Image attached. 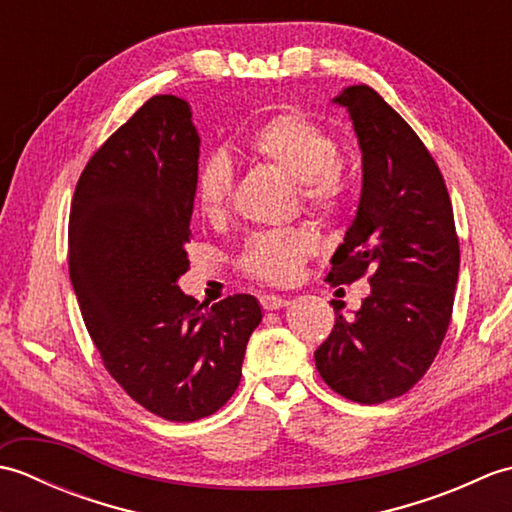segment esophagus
I'll list each match as a JSON object with an SVG mask.
<instances>
[{
  "label": "esophagus",
  "mask_w": 512,
  "mask_h": 512,
  "mask_svg": "<svg viewBox=\"0 0 512 512\" xmlns=\"http://www.w3.org/2000/svg\"><path fill=\"white\" fill-rule=\"evenodd\" d=\"M259 303H262L264 310H279V308H286L290 301L286 297H279V295H262L259 297Z\"/></svg>",
  "instance_id": "esophagus-1"
}]
</instances>
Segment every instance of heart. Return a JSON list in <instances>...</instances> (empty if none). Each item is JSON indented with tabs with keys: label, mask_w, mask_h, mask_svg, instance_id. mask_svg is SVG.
Here are the masks:
<instances>
[{
	"label": "heart",
	"mask_w": 512,
	"mask_h": 512,
	"mask_svg": "<svg viewBox=\"0 0 512 512\" xmlns=\"http://www.w3.org/2000/svg\"><path fill=\"white\" fill-rule=\"evenodd\" d=\"M246 149L299 182L303 204L325 220H336L347 206V180L339 167V145L310 116L288 110L268 116L246 138ZM235 171L224 151L206 156L193 178V198L204 217L220 220L233 200ZM319 235L310 226L262 231L246 239L239 268L268 284H288L308 257L317 253Z\"/></svg>",
	"instance_id": "b5f03b06"
}]
</instances>
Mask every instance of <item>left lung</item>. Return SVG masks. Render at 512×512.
<instances>
[{
    "label": "left lung",
    "instance_id": "1",
    "mask_svg": "<svg viewBox=\"0 0 512 512\" xmlns=\"http://www.w3.org/2000/svg\"><path fill=\"white\" fill-rule=\"evenodd\" d=\"M334 103L350 112L363 189L328 281L367 275L372 295L354 317L334 308L314 363L336 394L376 405L407 394L436 358L453 312L460 244L447 184L405 118L369 85H350Z\"/></svg>",
    "mask_w": 512,
    "mask_h": 512
}]
</instances>
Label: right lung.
I'll use <instances>...</instances> for the list:
<instances>
[{
  "label": "right lung",
  "mask_w": 512,
  "mask_h": 512,
  "mask_svg": "<svg viewBox=\"0 0 512 512\" xmlns=\"http://www.w3.org/2000/svg\"><path fill=\"white\" fill-rule=\"evenodd\" d=\"M200 136L187 101L149 99L76 182L70 279L103 365L138 405L171 422L211 416L235 394L253 295L206 308L184 295Z\"/></svg>",
  "instance_id": "1"
}]
</instances>
